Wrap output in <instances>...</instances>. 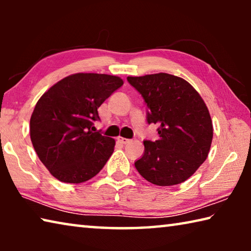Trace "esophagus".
<instances>
[{"label": "esophagus", "instance_id": "1", "mask_svg": "<svg viewBox=\"0 0 251 251\" xmlns=\"http://www.w3.org/2000/svg\"><path fill=\"white\" fill-rule=\"evenodd\" d=\"M117 142H120L122 144H128L130 142V139L128 138H124V137H118L117 138Z\"/></svg>", "mask_w": 251, "mask_h": 251}]
</instances>
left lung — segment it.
<instances>
[{
    "label": "left lung",
    "instance_id": "8db88e82",
    "mask_svg": "<svg viewBox=\"0 0 251 251\" xmlns=\"http://www.w3.org/2000/svg\"><path fill=\"white\" fill-rule=\"evenodd\" d=\"M147 106L146 121L158 126L157 141H144V154L135 161L137 172L157 186L178 185L206 160L212 124L206 104L188 82L158 73L127 77Z\"/></svg>",
    "mask_w": 251,
    "mask_h": 251
}]
</instances>
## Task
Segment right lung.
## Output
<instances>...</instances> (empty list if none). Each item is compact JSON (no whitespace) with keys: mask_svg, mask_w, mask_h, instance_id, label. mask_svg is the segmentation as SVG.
Instances as JSON below:
<instances>
[{"mask_svg":"<svg viewBox=\"0 0 251 251\" xmlns=\"http://www.w3.org/2000/svg\"><path fill=\"white\" fill-rule=\"evenodd\" d=\"M123 83L117 76L77 73L42 95L29 121V134L40 160L58 180L79 184L104 167L115 146L95 131L97 108Z\"/></svg>","mask_w":251,"mask_h":251,"instance_id":"1","label":"right lung"}]
</instances>
